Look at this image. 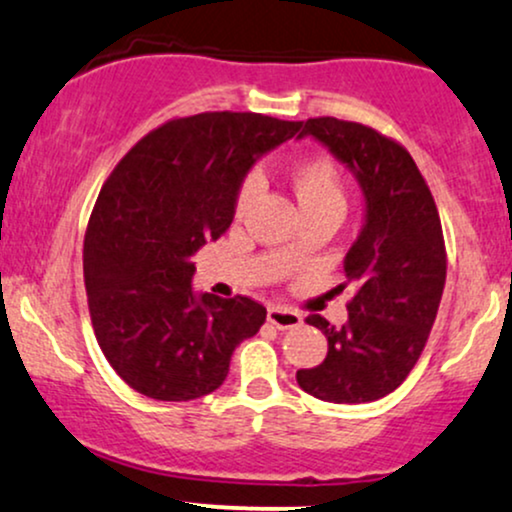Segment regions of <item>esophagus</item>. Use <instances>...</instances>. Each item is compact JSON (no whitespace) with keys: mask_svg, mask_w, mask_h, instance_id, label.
<instances>
[{"mask_svg":"<svg viewBox=\"0 0 512 512\" xmlns=\"http://www.w3.org/2000/svg\"><path fill=\"white\" fill-rule=\"evenodd\" d=\"M267 319L272 322L276 329H295V326L303 324V315L300 312L291 310V307H283V305H272L267 310Z\"/></svg>","mask_w":512,"mask_h":512,"instance_id":"esophagus-1","label":"esophagus"}]
</instances>
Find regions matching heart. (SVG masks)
Here are the masks:
<instances>
[{
  "instance_id": "1",
  "label": "heart",
  "mask_w": 512,
  "mask_h": 512,
  "mask_svg": "<svg viewBox=\"0 0 512 512\" xmlns=\"http://www.w3.org/2000/svg\"><path fill=\"white\" fill-rule=\"evenodd\" d=\"M288 183H291L295 202H298L300 212L303 214L322 212V209H336V212H341L343 209L341 176H338L336 164L331 162V159L310 157L293 164V169L288 171ZM255 190L257 183L252 181V178L243 183V188H240L238 193V212L252 200ZM291 250L293 248H286V252Z\"/></svg>"
}]
</instances>
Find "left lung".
<instances>
[{
    "label": "left lung",
    "mask_w": 512,
    "mask_h": 512,
    "mask_svg": "<svg viewBox=\"0 0 512 512\" xmlns=\"http://www.w3.org/2000/svg\"><path fill=\"white\" fill-rule=\"evenodd\" d=\"M355 176L365 221L343 260L355 298L348 322L310 315L329 341L322 365L298 369L300 389L326 403H369L403 384L420 360L446 283V248L432 190L403 145L334 116L300 121Z\"/></svg>",
    "instance_id": "8db88e82"
}]
</instances>
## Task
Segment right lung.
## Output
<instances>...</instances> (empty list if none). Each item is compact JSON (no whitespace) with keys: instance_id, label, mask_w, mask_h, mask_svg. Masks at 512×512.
Returning <instances> with one entry per match:
<instances>
[{"instance_id":"right-lung-1","label":"right lung","mask_w":512,"mask_h":512,"mask_svg":"<svg viewBox=\"0 0 512 512\" xmlns=\"http://www.w3.org/2000/svg\"><path fill=\"white\" fill-rule=\"evenodd\" d=\"M300 131L252 112L174 119L116 164L85 233L83 274L97 343L131 389L155 400L217 391L267 310L193 288V255L231 226L248 171Z\"/></svg>"}]
</instances>
